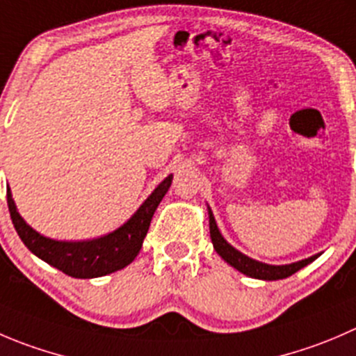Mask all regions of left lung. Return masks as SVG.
<instances>
[{
	"instance_id": "8db88e82",
	"label": "left lung",
	"mask_w": 356,
	"mask_h": 356,
	"mask_svg": "<svg viewBox=\"0 0 356 356\" xmlns=\"http://www.w3.org/2000/svg\"><path fill=\"white\" fill-rule=\"evenodd\" d=\"M209 217H210V238H212L213 248L217 250V254L231 264L233 268H236L238 271H241L243 275L252 278H259V280H282V278H287L291 275H294L296 271H299L301 268H305L306 264H309L312 261H315L318 255H313V257L305 259V261L299 262H292V264H285V266H271V264H264V262L254 261V259L247 257L245 254L238 252L236 248L231 247L226 240L222 238V234L219 233V227H217L216 219H213L212 212L209 210Z\"/></svg>"
}]
</instances>
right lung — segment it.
Wrapping results in <instances>:
<instances>
[{
  "mask_svg": "<svg viewBox=\"0 0 356 356\" xmlns=\"http://www.w3.org/2000/svg\"><path fill=\"white\" fill-rule=\"evenodd\" d=\"M170 184L172 175H168L122 227L88 241H57L41 236L19 216L10 189L6 191V202L20 240L34 255L72 278H97L122 270L137 257L154 210Z\"/></svg>",
  "mask_w": 356,
  "mask_h": 356,
  "instance_id": "obj_1",
  "label": "right lung"
}]
</instances>
